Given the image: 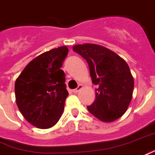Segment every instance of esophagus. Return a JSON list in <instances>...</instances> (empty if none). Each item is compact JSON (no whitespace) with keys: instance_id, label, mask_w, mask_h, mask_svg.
<instances>
[{"instance_id":"34e87169","label":"esophagus","mask_w":155,"mask_h":155,"mask_svg":"<svg viewBox=\"0 0 155 155\" xmlns=\"http://www.w3.org/2000/svg\"><path fill=\"white\" fill-rule=\"evenodd\" d=\"M82 88H83V85H81V84H80V85H78L77 88H76V89H74V90H73V92H74V93L79 92V91H80L81 90H82Z\"/></svg>"}]
</instances>
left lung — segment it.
Wrapping results in <instances>:
<instances>
[{"label": "left lung", "instance_id": "obj_1", "mask_svg": "<svg viewBox=\"0 0 155 155\" xmlns=\"http://www.w3.org/2000/svg\"><path fill=\"white\" fill-rule=\"evenodd\" d=\"M73 50L87 61L96 100L88 111L102 122H113L126 112L133 98L134 77L126 61L98 44H77Z\"/></svg>", "mask_w": 155, "mask_h": 155}]
</instances>
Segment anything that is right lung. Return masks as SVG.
Segmentation results:
<instances>
[{"label":"right lung","mask_w":155,"mask_h":155,"mask_svg":"<svg viewBox=\"0 0 155 155\" xmlns=\"http://www.w3.org/2000/svg\"><path fill=\"white\" fill-rule=\"evenodd\" d=\"M66 46L53 48L28 63L15 82L19 111L34 127L46 129L61 117L69 95L60 68L68 54Z\"/></svg>","instance_id":"1"}]
</instances>
